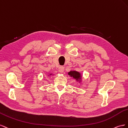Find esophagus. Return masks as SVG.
<instances>
[{"label": "esophagus", "instance_id": "esophagus-1", "mask_svg": "<svg viewBox=\"0 0 128 128\" xmlns=\"http://www.w3.org/2000/svg\"><path fill=\"white\" fill-rule=\"evenodd\" d=\"M58 71L60 73H63L64 71V68L62 66H60L58 68Z\"/></svg>", "mask_w": 128, "mask_h": 128}]
</instances>
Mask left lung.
Listing matches in <instances>:
<instances>
[{"label": "left lung", "instance_id": "obj_1", "mask_svg": "<svg viewBox=\"0 0 128 128\" xmlns=\"http://www.w3.org/2000/svg\"><path fill=\"white\" fill-rule=\"evenodd\" d=\"M68 74L71 77L75 79L76 82H78L79 83L81 82L82 81V75L80 72L76 71H70L68 72Z\"/></svg>", "mask_w": 128, "mask_h": 128}]
</instances>
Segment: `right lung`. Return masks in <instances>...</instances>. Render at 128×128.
<instances>
[{"mask_svg":"<svg viewBox=\"0 0 128 128\" xmlns=\"http://www.w3.org/2000/svg\"><path fill=\"white\" fill-rule=\"evenodd\" d=\"M52 75H53L52 74H49V75H48V76H52Z\"/></svg>","mask_w":128,"mask_h":128,"instance_id":"obj_1","label":"right lung"}]
</instances>
